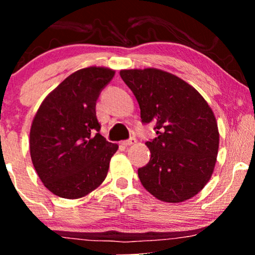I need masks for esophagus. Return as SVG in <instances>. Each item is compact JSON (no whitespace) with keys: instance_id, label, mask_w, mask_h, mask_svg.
Instances as JSON below:
<instances>
[{"instance_id":"34e87169","label":"esophagus","mask_w":255,"mask_h":255,"mask_svg":"<svg viewBox=\"0 0 255 255\" xmlns=\"http://www.w3.org/2000/svg\"><path fill=\"white\" fill-rule=\"evenodd\" d=\"M136 142V139L135 137H130V139L126 140V141L122 142V145L124 146H130V145H134Z\"/></svg>"}]
</instances>
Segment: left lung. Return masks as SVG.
Listing matches in <instances>:
<instances>
[{
    "instance_id": "8db88e82",
    "label": "left lung",
    "mask_w": 255,
    "mask_h": 255,
    "mask_svg": "<svg viewBox=\"0 0 255 255\" xmlns=\"http://www.w3.org/2000/svg\"><path fill=\"white\" fill-rule=\"evenodd\" d=\"M122 80L140 107L142 124H154L146 142L150 162L137 169L144 188L158 200L182 203L206 186L215 170L219 131L215 114L192 85L162 69H122Z\"/></svg>"
}]
</instances>
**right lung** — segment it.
<instances>
[{"label":"right lung","mask_w":255,"mask_h":255,"mask_svg":"<svg viewBox=\"0 0 255 255\" xmlns=\"http://www.w3.org/2000/svg\"><path fill=\"white\" fill-rule=\"evenodd\" d=\"M115 75L87 67L67 77L40 104L30 130L31 159L44 186L64 199H80L98 188L118 144L99 134V93Z\"/></svg>","instance_id":"add662e5"}]
</instances>
